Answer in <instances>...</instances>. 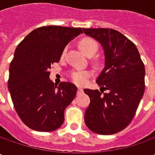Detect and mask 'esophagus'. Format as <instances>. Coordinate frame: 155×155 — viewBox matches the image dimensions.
<instances>
[{
	"label": "esophagus",
	"mask_w": 155,
	"mask_h": 155,
	"mask_svg": "<svg viewBox=\"0 0 155 155\" xmlns=\"http://www.w3.org/2000/svg\"><path fill=\"white\" fill-rule=\"evenodd\" d=\"M81 92H83V88H82V87H78V93L79 94V93Z\"/></svg>",
	"instance_id": "1"
}]
</instances>
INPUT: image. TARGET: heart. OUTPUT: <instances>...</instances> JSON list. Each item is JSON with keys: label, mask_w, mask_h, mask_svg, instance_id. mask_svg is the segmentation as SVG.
I'll list each match as a JSON object with an SVG mask.
<instances>
[{"label": "heart", "mask_w": 155, "mask_h": 155, "mask_svg": "<svg viewBox=\"0 0 155 155\" xmlns=\"http://www.w3.org/2000/svg\"><path fill=\"white\" fill-rule=\"evenodd\" d=\"M79 48L86 56L91 54V53L95 54L97 50V44L91 38H84V39L80 40ZM89 77H90V72L86 71H74L71 74V79L78 84H84L86 82L87 78Z\"/></svg>", "instance_id": "b5f03b06"}]
</instances>
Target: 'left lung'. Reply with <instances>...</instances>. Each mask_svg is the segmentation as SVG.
Here are the masks:
<instances>
[{
  "label": "left lung",
  "mask_w": 155,
  "mask_h": 155,
  "mask_svg": "<svg viewBox=\"0 0 155 155\" xmlns=\"http://www.w3.org/2000/svg\"><path fill=\"white\" fill-rule=\"evenodd\" d=\"M83 30L101 44L104 52V67L97 78L100 91L84 90L91 99L84 122L94 133L116 134L135 115L145 91V66L137 47L120 32L109 28Z\"/></svg>",
  "instance_id": "1"
}]
</instances>
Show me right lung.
Segmentation results:
<instances>
[{"mask_svg": "<svg viewBox=\"0 0 155 155\" xmlns=\"http://www.w3.org/2000/svg\"><path fill=\"white\" fill-rule=\"evenodd\" d=\"M81 33L80 27H41L17 45L8 87L17 114L28 128L51 132L63 124L64 110L75 98L78 88L70 82L54 84L49 71L60 60L69 42Z\"/></svg>", "mask_w": 155, "mask_h": 155, "instance_id": "1", "label": "right lung"}]
</instances>
